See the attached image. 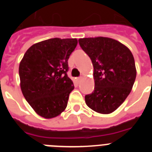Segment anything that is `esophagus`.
Returning <instances> with one entry per match:
<instances>
[{"label":"esophagus","instance_id":"34e87169","mask_svg":"<svg viewBox=\"0 0 152 152\" xmlns=\"http://www.w3.org/2000/svg\"><path fill=\"white\" fill-rule=\"evenodd\" d=\"M82 78H83L82 77H77V80H77V83H80V80H82Z\"/></svg>","mask_w":152,"mask_h":152}]
</instances>
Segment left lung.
I'll list each match as a JSON object with an SVG mask.
<instances>
[{"label":"left lung","mask_w":152,"mask_h":152,"mask_svg":"<svg viewBox=\"0 0 152 152\" xmlns=\"http://www.w3.org/2000/svg\"><path fill=\"white\" fill-rule=\"evenodd\" d=\"M78 42L94 66V90L85 96L86 104L99 113H111L133 87L136 77L133 56L126 45L108 37L83 38Z\"/></svg>","instance_id":"obj_1"}]
</instances>
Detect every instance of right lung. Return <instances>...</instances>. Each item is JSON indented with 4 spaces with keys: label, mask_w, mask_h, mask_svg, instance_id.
<instances>
[{
    "label": "right lung",
    "mask_w": 152,
    "mask_h": 152,
    "mask_svg": "<svg viewBox=\"0 0 152 152\" xmlns=\"http://www.w3.org/2000/svg\"><path fill=\"white\" fill-rule=\"evenodd\" d=\"M77 39L53 38L29 47L19 66L23 94L36 113L45 119L65 110L75 88L68 77V60Z\"/></svg>",
    "instance_id": "1"
}]
</instances>
